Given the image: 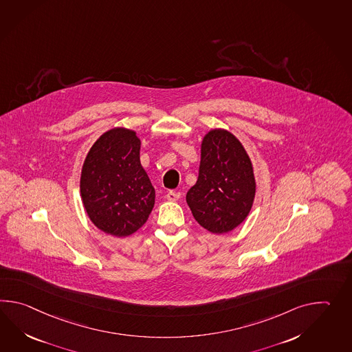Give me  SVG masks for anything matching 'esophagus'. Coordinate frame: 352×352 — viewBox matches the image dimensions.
<instances>
[{
    "instance_id": "34e87169",
    "label": "esophagus",
    "mask_w": 352,
    "mask_h": 352,
    "mask_svg": "<svg viewBox=\"0 0 352 352\" xmlns=\"http://www.w3.org/2000/svg\"><path fill=\"white\" fill-rule=\"evenodd\" d=\"M179 198V192H173V190H170V192H168V195H166V199H168V201H172V202H174V201H178Z\"/></svg>"
}]
</instances>
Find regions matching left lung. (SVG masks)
I'll use <instances>...</instances> for the list:
<instances>
[{"label":"left lung","instance_id":"obj_1","mask_svg":"<svg viewBox=\"0 0 352 352\" xmlns=\"http://www.w3.org/2000/svg\"><path fill=\"white\" fill-rule=\"evenodd\" d=\"M256 190L250 157L234 133L213 129L201 145L199 174L188 190L195 221L212 234H227L250 213Z\"/></svg>","mask_w":352,"mask_h":352}]
</instances>
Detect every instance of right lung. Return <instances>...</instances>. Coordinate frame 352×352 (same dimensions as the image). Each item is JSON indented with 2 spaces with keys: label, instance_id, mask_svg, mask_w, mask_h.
Segmentation results:
<instances>
[{
  "label": "right lung",
  "instance_id": "add662e5",
  "mask_svg": "<svg viewBox=\"0 0 352 352\" xmlns=\"http://www.w3.org/2000/svg\"><path fill=\"white\" fill-rule=\"evenodd\" d=\"M136 133L115 127L102 133L89 148L80 174V195L94 226L126 237L148 219L155 189L140 163Z\"/></svg>",
  "mask_w": 352,
  "mask_h": 352
}]
</instances>
